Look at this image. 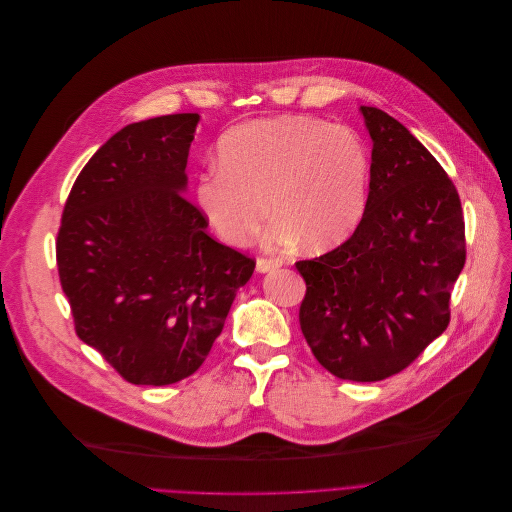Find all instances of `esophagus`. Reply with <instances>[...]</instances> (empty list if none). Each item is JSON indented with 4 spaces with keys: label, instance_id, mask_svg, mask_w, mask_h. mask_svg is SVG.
Here are the masks:
<instances>
[{
    "label": "esophagus",
    "instance_id": "1",
    "mask_svg": "<svg viewBox=\"0 0 512 512\" xmlns=\"http://www.w3.org/2000/svg\"><path fill=\"white\" fill-rule=\"evenodd\" d=\"M280 266H282V262H280V260H274V258H258V260H256V270H258L260 274L278 270Z\"/></svg>",
    "mask_w": 512,
    "mask_h": 512
}]
</instances>
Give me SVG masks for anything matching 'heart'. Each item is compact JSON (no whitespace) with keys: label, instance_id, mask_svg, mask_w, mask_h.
I'll list each match as a JSON object with an SVG mask.
<instances>
[{"label":"heart","instance_id":"b5f03b06","mask_svg":"<svg viewBox=\"0 0 512 512\" xmlns=\"http://www.w3.org/2000/svg\"><path fill=\"white\" fill-rule=\"evenodd\" d=\"M222 165L197 181L195 199L216 234L246 246L268 218L270 248L298 240L309 250L343 244L361 224L371 179V153L349 127L313 117H278L232 129Z\"/></svg>","mask_w":512,"mask_h":512}]
</instances>
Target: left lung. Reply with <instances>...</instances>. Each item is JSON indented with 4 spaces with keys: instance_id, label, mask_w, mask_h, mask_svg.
<instances>
[{
    "instance_id": "8db88e82",
    "label": "left lung",
    "mask_w": 512,
    "mask_h": 512,
    "mask_svg": "<svg viewBox=\"0 0 512 512\" xmlns=\"http://www.w3.org/2000/svg\"><path fill=\"white\" fill-rule=\"evenodd\" d=\"M359 111L373 141L367 212L345 244L296 270L313 355L365 383L399 373L446 331L466 242L458 191L434 155L387 113Z\"/></svg>"
}]
</instances>
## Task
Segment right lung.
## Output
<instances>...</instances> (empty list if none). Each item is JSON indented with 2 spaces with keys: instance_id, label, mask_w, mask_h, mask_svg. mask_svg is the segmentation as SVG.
<instances>
[{
  "instance_id": "obj_1",
  "label": "right lung",
  "mask_w": 512,
  "mask_h": 512,
  "mask_svg": "<svg viewBox=\"0 0 512 512\" xmlns=\"http://www.w3.org/2000/svg\"><path fill=\"white\" fill-rule=\"evenodd\" d=\"M197 113L127 125L66 199L56 262L76 335L135 385L199 369L256 262L208 234L185 197Z\"/></svg>"
}]
</instances>
